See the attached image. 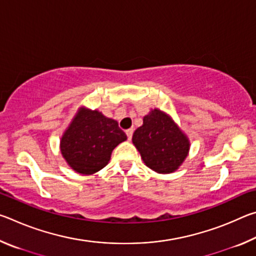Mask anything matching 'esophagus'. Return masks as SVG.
<instances>
[{
	"label": "esophagus",
	"instance_id": "34e87169",
	"mask_svg": "<svg viewBox=\"0 0 256 256\" xmlns=\"http://www.w3.org/2000/svg\"><path fill=\"white\" fill-rule=\"evenodd\" d=\"M133 132H134V130H133V128H128V130H126V131H125V133H126V136H128V140H131V138H132Z\"/></svg>",
	"mask_w": 256,
	"mask_h": 256
}]
</instances>
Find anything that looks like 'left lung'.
<instances>
[{
    "mask_svg": "<svg viewBox=\"0 0 256 256\" xmlns=\"http://www.w3.org/2000/svg\"><path fill=\"white\" fill-rule=\"evenodd\" d=\"M132 142L144 162L158 174L178 170L190 150L188 136L170 115L158 108L144 116L142 126L133 133Z\"/></svg>",
    "mask_w": 256,
    "mask_h": 256,
    "instance_id": "1",
    "label": "left lung"
}]
</instances>
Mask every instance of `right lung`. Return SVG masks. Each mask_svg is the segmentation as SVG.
<instances>
[{
  "instance_id": "obj_1",
  "label": "right lung",
  "mask_w": 256,
  "mask_h": 256,
  "mask_svg": "<svg viewBox=\"0 0 256 256\" xmlns=\"http://www.w3.org/2000/svg\"><path fill=\"white\" fill-rule=\"evenodd\" d=\"M126 134L115 120L81 107L60 138V154L73 170L92 175L106 166Z\"/></svg>"
}]
</instances>
